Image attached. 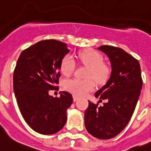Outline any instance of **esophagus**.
<instances>
[{"mask_svg": "<svg viewBox=\"0 0 151 151\" xmlns=\"http://www.w3.org/2000/svg\"><path fill=\"white\" fill-rule=\"evenodd\" d=\"M78 99V96H73V101H74V102H76V101H77Z\"/></svg>", "mask_w": 151, "mask_h": 151, "instance_id": "obj_1", "label": "esophagus"}]
</instances>
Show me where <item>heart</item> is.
Segmentation results:
<instances>
[{
    "mask_svg": "<svg viewBox=\"0 0 151 151\" xmlns=\"http://www.w3.org/2000/svg\"><path fill=\"white\" fill-rule=\"evenodd\" d=\"M78 61L86 66L89 67V70L86 75L87 79L78 78L67 79L63 83L65 90L73 93L74 95L85 96L95 89L96 83L93 78L98 83L106 82L109 75L108 66L103 64L102 55L93 49H86L79 52L77 55ZM76 62L71 55H66L62 58L61 62V71L65 76H69L74 73Z\"/></svg>",
    "mask_w": 151,
    "mask_h": 151,
    "instance_id": "1",
    "label": "heart"
}]
</instances>
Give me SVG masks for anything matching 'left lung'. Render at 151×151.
<instances>
[{"instance_id":"obj_1","label":"left lung","mask_w":151,"mask_h":151,"mask_svg":"<svg viewBox=\"0 0 151 151\" xmlns=\"http://www.w3.org/2000/svg\"><path fill=\"white\" fill-rule=\"evenodd\" d=\"M98 49L109 58L111 73L106 83L95 93L106 103L99 106L89 101L85 126L94 137L108 140L118 135L131 119L143 81L139 62L123 49L109 45Z\"/></svg>"}]
</instances>
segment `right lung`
Here are the masks:
<instances>
[{
	"label": "right lung",
	"instance_id": "1",
	"mask_svg": "<svg viewBox=\"0 0 151 151\" xmlns=\"http://www.w3.org/2000/svg\"><path fill=\"white\" fill-rule=\"evenodd\" d=\"M68 52L65 43L45 40L24 50L17 59L13 76L17 106L27 124L38 134H56L66 123L73 96L62 91L60 97H53L49 92L58 89L61 62Z\"/></svg>",
	"mask_w": 151,
	"mask_h": 151
}]
</instances>
